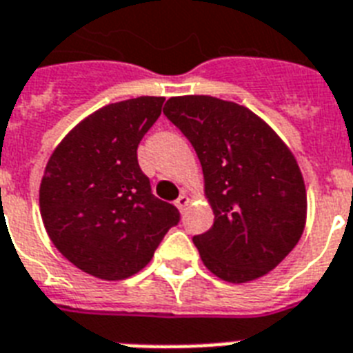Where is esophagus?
I'll list each match as a JSON object with an SVG mask.
<instances>
[{"mask_svg":"<svg viewBox=\"0 0 353 353\" xmlns=\"http://www.w3.org/2000/svg\"><path fill=\"white\" fill-rule=\"evenodd\" d=\"M188 201H190V199H188L187 194H181V196H179V198L176 199V207L183 212V210H185V207H187V205H188Z\"/></svg>","mask_w":353,"mask_h":353,"instance_id":"esophagus-1","label":"esophagus"}]
</instances>
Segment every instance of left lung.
Returning a JSON list of instances; mask_svg holds the SVG:
<instances>
[{
    "label": "left lung",
    "mask_w": 353,
    "mask_h": 353,
    "mask_svg": "<svg viewBox=\"0 0 353 353\" xmlns=\"http://www.w3.org/2000/svg\"><path fill=\"white\" fill-rule=\"evenodd\" d=\"M198 154L214 223L194 236L205 268L241 284L274 269L299 243L306 187L295 155L251 110L216 97L168 99L163 110Z\"/></svg>",
    "instance_id": "1"
}]
</instances>
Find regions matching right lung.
<instances>
[{
	"label": "right lung",
	"instance_id": "right-lung-1",
	"mask_svg": "<svg viewBox=\"0 0 353 353\" xmlns=\"http://www.w3.org/2000/svg\"><path fill=\"white\" fill-rule=\"evenodd\" d=\"M163 97H137L91 113L46 166L40 212L69 262L102 280H124L152 260L179 210L152 194L137 146L159 119Z\"/></svg>",
	"mask_w": 353,
	"mask_h": 353
}]
</instances>
